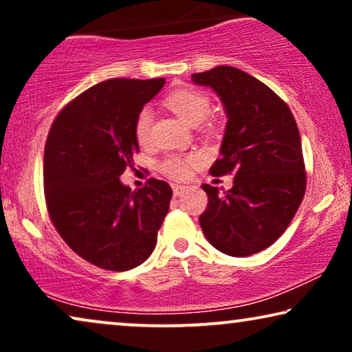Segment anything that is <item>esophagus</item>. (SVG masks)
<instances>
[{"mask_svg": "<svg viewBox=\"0 0 352 352\" xmlns=\"http://www.w3.org/2000/svg\"><path fill=\"white\" fill-rule=\"evenodd\" d=\"M184 190H186V186H181V184H173V194H175V197H179Z\"/></svg>", "mask_w": 352, "mask_h": 352, "instance_id": "obj_1", "label": "esophagus"}]
</instances>
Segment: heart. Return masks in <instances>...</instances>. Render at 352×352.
<instances>
[{
    "mask_svg": "<svg viewBox=\"0 0 352 352\" xmlns=\"http://www.w3.org/2000/svg\"><path fill=\"white\" fill-rule=\"evenodd\" d=\"M168 109H171L182 122L189 126H199L210 115L211 105L206 96L199 91L192 89H177L165 99ZM152 112L148 109H142L138 115L134 134L139 144H146L151 138ZM160 171L173 179H184L189 173V158L179 155H170L160 163Z\"/></svg>",
    "mask_w": 352,
    "mask_h": 352,
    "instance_id": "heart-1",
    "label": "heart"
}]
</instances>
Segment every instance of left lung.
<instances>
[{
    "label": "left lung",
    "mask_w": 352,
    "mask_h": 352,
    "mask_svg": "<svg viewBox=\"0 0 352 352\" xmlns=\"http://www.w3.org/2000/svg\"><path fill=\"white\" fill-rule=\"evenodd\" d=\"M224 105L226 131L211 175L232 173L228 192L204 184L208 206L200 214L205 237L221 253L245 258L285 232L305 197L301 138L288 105L271 88L229 65L194 74Z\"/></svg>",
    "instance_id": "1"
}]
</instances>
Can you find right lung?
Wrapping results in <instances>:
<instances>
[{
	"label": "right lung",
	"mask_w": 352,
	"mask_h": 352,
	"mask_svg": "<svg viewBox=\"0 0 352 352\" xmlns=\"http://www.w3.org/2000/svg\"><path fill=\"white\" fill-rule=\"evenodd\" d=\"M165 78H113L72 100L52 123L43 179L51 221L64 242L94 266L129 271L151 256L170 210L168 182L138 192L120 181L139 152L138 115Z\"/></svg>",
	"instance_id": "right-lung-1"
}]
</instances>
